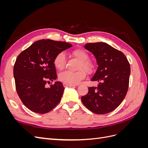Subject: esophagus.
<instances>
[{"label":"esophagus","instance_id":"esophagus-1","mask_svg":"<svg viewBox=\"0 0 148 148\" xmlns=\"http://www.w3.org/2000/svg\"><path fill=\"white\" fill-rule=\"evenodd\" d=\"M63 84H64V86L65 87H73V86H75V85H74V84H70L65 83H64Z\"/></svg>","mask_w":148,"mask_h":148}]
</instances>
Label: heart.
Instances as JSON below:
<instances>
[{
	"instance_id": "1",
	"label": "heart",
	"mask_w": 148,
	"mask_h": 148,
	"mask_svg": "<svg viewBox=\"0 0 148 148\" xmlns=\"http://www.w3.org/2000/svg\"><path fill=\"white\" fill-rule=\"evenodd\" d=\"M72 55L80 62L78 65L79 70L77 71H65L59 74L60 81L70 84H77L86 77V71L91 73L95 69V65L88 60V53L81 49H75L72 52ZM53 64L58 70H63L65 65V55L64 52H59L53 59Z\"/></svg>"
}]
</instances>
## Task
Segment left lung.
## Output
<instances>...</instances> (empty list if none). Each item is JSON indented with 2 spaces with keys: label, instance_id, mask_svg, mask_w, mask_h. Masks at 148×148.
Segmentation results:
<instances>
[{
  "label": "left lung",
  "instance_id": "8db88e82",
  "mask_svg": "<svg viewBox=\"0 0 148 148\" xmlns=\"http://www.w3.org/2000/svg\"><path fill=\"white\" fill-rule=\"evenodd\" d=\"M84 47L97 60V69L91 80L99 84L88 88L87 95L81 97L82 101L93 113H109L122 103L127 95L130 64L122 52L106 42L88 43Z\"/></svg>",
  "mask_w": 148,
  "mask_h": 148
}]
</instances>
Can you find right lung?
Wrapping results in <instances>:
<instances>
[{"label":"right lung","mask_w":148,"mask_h":148,"mask_svg":"<svg viewBox=\"0 0 148 148\" xmlns=\"http://www.w3.org/2000/svg\"><path fill=\"white\" fill-rule=\"evenodd\" d=\"M72 46L65 42L41 39L33 43L17 57L13 67L16 90L23 104L38 114L50 112L60 102L64 87L57 79L53 59Z\"/></svg>","instance_id":"1"}]
</instances>
